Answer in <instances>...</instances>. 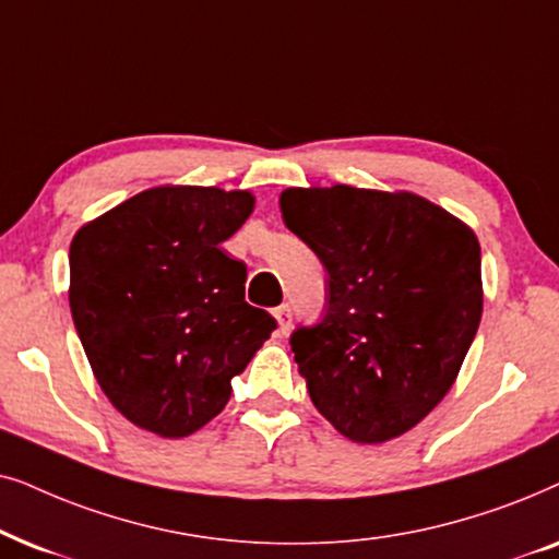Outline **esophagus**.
I'll return each mask as SVG.
<instances>
[{
    "label": "esophagus",
    "instance_id": "obj_1",
    "mask_svg": "<svg viewBox=\"0 0 559 559\" xmlns=\"http://www.w3.org/2000/svg\"><path fill=\"white\" fill-rule=\"evenodd\" d=\"M275 322H278V332L281 334H286L288 330H292L294 317H292V307H288V304H281V307L275 309Z\"/></svg>",
    "mask_w": 559,
    "mask_h": 559
}]
</instances>
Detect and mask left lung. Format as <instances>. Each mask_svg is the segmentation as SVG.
Wrapping results in <instances>:
<instances>
[{
  "instance_id": "1",
  "label": "left lung",
  "mask_w": 559,
  "mask_h": 559,
  "mask_svg": "<svg viewBox=\"0 0 559 559\" xmlns=\"http://www.w3.org/2000/svg\"><path fill=\"white\" fill-rule=\"evenodd\" d=\"M286 227L326 271L322 322L292 334L319 414L389 442L452 389L483 314L478 237L408 191L286 189Z\"/></svg>"
}]
</instances>
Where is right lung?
<instances>
[{
  "label": "right lung",
  "instance_id": "add662e5",
  "mask_svg": "<svg viewBox=\"0 0 559 559\" xmlns=\"http://www.w3.org/2000/svg\"><path fill=\"white\" fill-rule=\"evenodd\" d=\"M252 206L250 191L155 186L73 237V324L102 391L140 429H202L275 330L245 301V263L219 248Z\"/></svg>",
  "mask_w": 559,
  "mask_h": 559
}]
</instances>
